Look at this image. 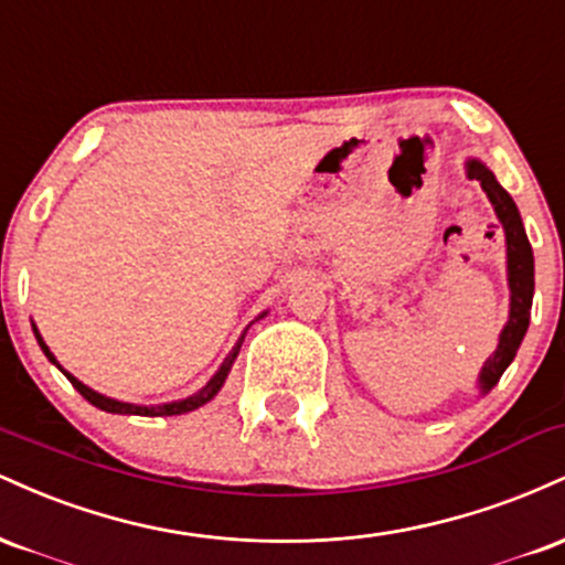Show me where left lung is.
<instances>
[{
  "label": "left lung",
  "instance_id": "1",
  "mask_svg": "<svg viewBox=\"0 0 565 565\" xmlns=\"http://www.w3.org/2000/svg\"><path fill=\"white\" fill-rule=\"evenodd\" d=\"M465 174L470 180H478L483 193L489 196L494 215L504 231V255H508V287H510V313L508 323L499 332L497 350L483 361L481 372H478L476 387L478 395L491 393L504 369L512 364L518 348H521L523 337H526L531 321V300H534V252H531L526 228H523L521 212H518L515 201L494 178V172L483 164L481 159L465 161Z\"/></svg>",
  "mask_w": 565,
  "mask_h": 565
}]
</instances>
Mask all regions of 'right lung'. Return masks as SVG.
Here are the masks:
<instances>
[{
    "label": "right lung",
    "instance_id": "obj_1",
    "mask_svg": "<svg viewBox=\"0 0 565 565\" xmlns=\"http://www.w3.org/2000/svg\"><path fill=\"white\" fill-rule=\"evenodd\" d=\"M265 316H268V310H263V313L257 316L255 321L265 319ZM255 321H252V323H255ZM252 323H249V327H252ZM249 327H246V329H249ZM31 329H34V337H36L39 348H42V353L47 355L50 364H55L57 369H61V372L66 374V380L71 382V385H74L76 391H79V393L84 395V398L89 401V404L97 406V408H103V412H108V414H138V417H174V414H185V412H193V408H199V406L210 404V401L215 398V395L220 393V387L225 385V380H228L233 361H236L238 350H242V342H244V337H246V329H244V334L238 337L236 345H233V350H231L228 355H225V361H223V364H220L217 372L212 374V380L206 382V385L201 387V391H196L193 395H188V398H180V401H167V404H129V401H119V398H111V395L97 393V391H93V387H89V385H84L82 380H76L74 374L66 372V369H63L61 364H57V359L53 355V350L47 348V342H44V340H42V334H39L36 323H31Z\"/></svg>",
    "mask_w": 565,
    "mask_h": 565
}]
</instances>
